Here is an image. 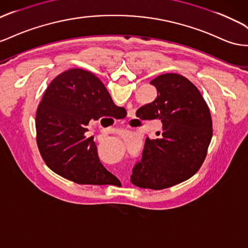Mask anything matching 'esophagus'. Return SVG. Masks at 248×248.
<instances>
[{
    "label": "esophagus",
    "mask_w": 248,
    "mask_h": 248,
    "mask_svg": "<svg viewBox=\"0 0 248 248\" xmlns=\"http://www.w3.org/2000/svg\"><path fill=\"white\" fill-rule=\"evenodd\" d=\"M129 117H133V116H135V111H133V110H131V111H129V115H128Z\"/></svg>",
    "instance_id": "34e87169"
}]
</instances>
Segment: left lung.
Here are the masks:
<instances>
[{
    "label": "left lung",
    "mask_w": 248,
    "mask_h": 248,
    "mask_svg": "<svg viewBox=\"0 0 248 248\" xmlns=\"http://www.w3.org/2000/svg\"><path fill=\"white\" fill-rule=\"evenodd\" d=\"M150 83L157 97L136 115L140 120H160L162 137L146 139L130 182L140 188L162 190L190 178L202 167L213 136L212 118L202 95L186 77L169 73Z\"/></svg>",
    "instance_id": "1"
}]
</instances>
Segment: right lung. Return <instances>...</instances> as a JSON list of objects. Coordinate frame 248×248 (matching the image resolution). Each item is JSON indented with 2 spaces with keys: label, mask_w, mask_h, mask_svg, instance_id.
Returning <instances> with one entry per match:
<instances>
[{
  "label": "right lung",
  "mask_w": 248,
  "mask_h": 248,
  "mask_svg": "<svg viewBox=\"0 0 248 248\" xmlns=\"http://www.w3.org/2000/svg\"><path fill=\"white\" fill-rule=\"evenodd\" d=\"M92 73L72 69L46 90L35 118L36 142L46 166L80 185H110L115 176L100 163L97 146L84 133L91 121L122 109Z\"/></svg>",
  "instance_id": "right-lung-1"
}]
</instances>
